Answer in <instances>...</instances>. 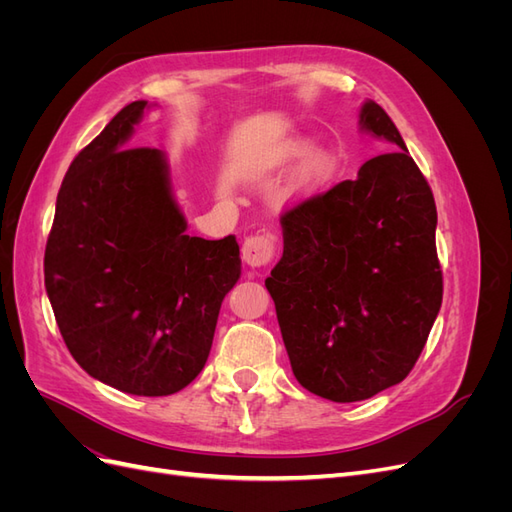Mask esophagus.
I'll use <instances>...</instances> for the list:
<instances>
[{
	"instance_id": "obj_1",
	"label": "esophagus",
	"mask_w": 512,
	"mask_h": 512,
	"mask_svg": "<svg viewBox=\"0 0 512 512\" xmlns=\"http://www.w3.org/2000/svg\"><path fill=\"white\" fill-rule=\"evenodd\" d=\"M241 256L247 267L260 269L269 265L275 256V237L273 235H254L247 237L243 247H241Z\"/></svg>"
}]
</instances>
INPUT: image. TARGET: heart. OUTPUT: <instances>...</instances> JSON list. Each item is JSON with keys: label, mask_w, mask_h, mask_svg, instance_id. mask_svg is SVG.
I'll list each match as a JSON object with an SVG mask.
<instances>
[{"label": "heart", "mask_w": 512, "mask_h": 512, "mask_svg": "<svg viewBox=\"0 0 512 512\" xmlns=\"http://www.w3.org/2000/svg\"><path fill=\"white\" fill-rule=\"evenodd\" d=\"M307 149L305 138H286V141L277 143L269 153L262 158V166L265 168H284L292 164L297 158H301ZM335 170V156L324 147H316L305 153L303 162L299 164L297 175H294L292 188L297 194H312L324 183L329 181Z\"/></svg>", "instance_id": "b5f03b06"}]
</instances>
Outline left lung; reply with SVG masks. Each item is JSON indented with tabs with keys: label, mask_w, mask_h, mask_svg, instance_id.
<instances>
[{
	"label": "left lung",
	"mask_w": 512,
	"mask_h": 512,
	"mask_svg": "<svg viewBox=\"0 0 512 512\" xmlns=\"http://www.w3.org/2000/svg\"><path fill=\"white\" fill-rule=\"evenodd\" d=\"M359 126L391 151L282 215L265 280L294 378L337 404L404 380L442 305L429 183L382 106L367 100Z\"/></svg>",
	"instance_id": "obj_1"
}]
</instances>
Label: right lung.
Here are the masks:
<instances>
[{
    "instance_id": "1",
    "label": "right lung",
    "mask_w": 512,
    "mask_h": 512,
    "mask_svg": "<svg viewBox=\"0 0 512 512\" xmlns=\"http://www.w3.org/2000/svg\"><path fill=\"white\" fill-rule=\"evenodd\" d=\"M136 100L68 168L44 252L61 337L91 378L143 397L203 371L220 307L241 275L239 243L185 235L164 153L128 147Z\"/></svg>"
}]
</instances>
